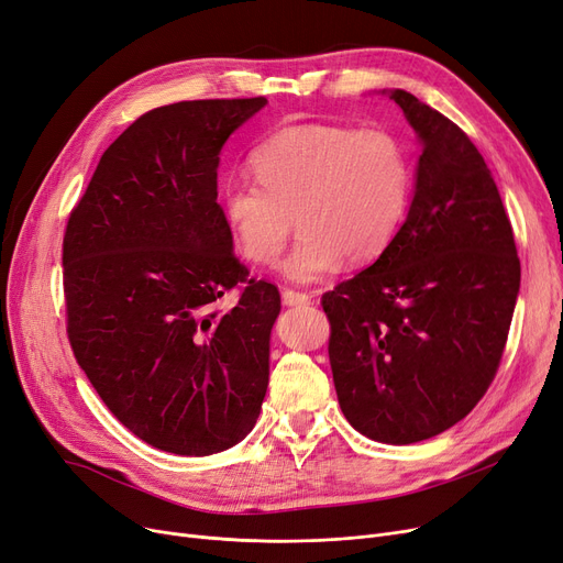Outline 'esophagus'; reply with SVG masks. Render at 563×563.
<instances>
[{"label": "esophagus", "mask_w": 563, "mask_h": 563, "mask_svg": "<svg viewBox=\"0 0 563 563\" xmlns=\"http://www.w3.org/2000/svg\"><path fill=\"white\" fill-rule=\"evenodd\" d=\"M283 303H285V306H308V303H310V297L303 295V291L283 289Z\"/></svg>", "instance_id": "34e87169"}]
</instances>
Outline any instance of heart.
<instances>
[{
	"mask_svg": "<svg viewBox=\"0 0 563 563\" xmlns=\"http://www.w3.org/2000/svg\"><path fill=\"white\" fill-rule=\"evenodd\" d=\"M255 177L228 179L218 192L236 251L257 266L278 260L291 283H314L345 257L363 264L396 239L409 205L411 173L402 144L386 131L335 124H291L251 156Z\"/></svg>",
	"mask_w": 563,
	"mask_h": 563,
	"instance_id": "heart-1",
	"label": "heart"
}]
</instances>
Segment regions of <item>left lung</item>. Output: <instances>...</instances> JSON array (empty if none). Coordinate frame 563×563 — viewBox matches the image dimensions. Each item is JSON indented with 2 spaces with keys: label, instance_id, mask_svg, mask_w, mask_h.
<instances>
[{
  "label": "left lung",
  "instance_id": "obj_1",
  "mask_svg": "<svg viewBox=\"0 0 563 563\" xmlns=\"http://www.w3.org/2000/svg\"><path fill=\"white\" fill-rule=\"evenodd\" d=\"M388 99L421 142L413 198L388 249L322 306L342 413L361 434L402 446L449 430L485 396L516 310L520 260L474 142L413 93L390 89Z\"/></svg>",
  "mask_w": 563,
  "mask_h": 563
}]
</instances>
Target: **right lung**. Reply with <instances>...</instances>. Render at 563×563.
Instances as JSON below:
<instances>
[{"instance_id": "obj_1", "label": "right lung", "mask_w": 563, "mask_h": 563, "mask_svg": "<svg viewBox=\"0 0 563 563\" xmlns=\"http://www.w3.org/2000/svg\"><path fill=\"white\" fill-rule=\"evenodd\" d=\"M266 106L181 101L121 133L64 234L68 340L114 417L175 455L239 444L268 386L278 287L249 278L218 198L228 137ZM232 311L217 299L232 286Z\"/></svg>"}]
</instances>
